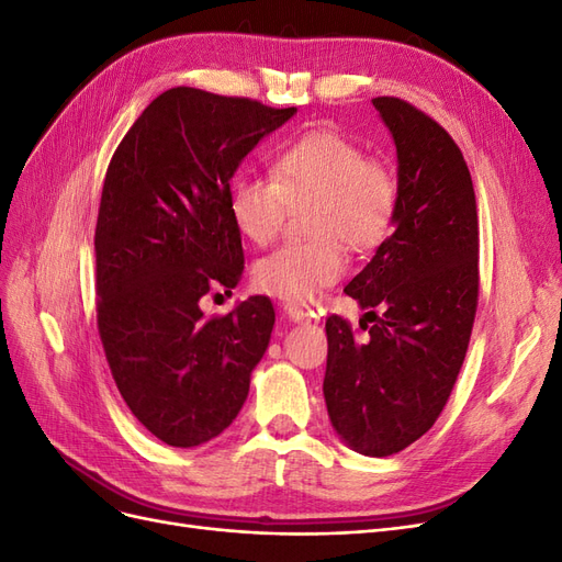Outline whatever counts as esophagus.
Listing matches in <instances>:
<instances>
[{
  "label": "esophagus",
  "instance_id": "1",
  "mask_svg": "<svg viewBox=\"0 0 562 562\" xmlns=\"http://www.w3.org/2000/svg\"><path fill=\"white\" fill-rule=\"evenodd\" d=\"M283 312L293 323H302V326H310V323H314V318L307 312L300 310V307H293V304H285Z\"/></svg>",
  "mask_w": 562,
  "mask_h": 562
}]
</instances>
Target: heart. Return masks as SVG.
I'll use <instances>...</instances> for the list:
<instances>
[{
    "instance_id": "heart-1",
    "label": "heart",
    "mask_w": 562,
    "mask_h": 562,
    "mask_svg": "<svg viewBox=\"0 0 562 562\" xmlns=\"http://www.w3.org/2000/svg\"><path fill=\"white\" fill-rule=\"evenodd\" d=\"M398 176L386 161L335 131H310L277 149L269 180L246 176L229 190V215L248 241L265 246L281 232L288 209L304 206L312 239L285 244L252 267L258 291L310 304L342 279L351 250L380 246L398 213Z\"/></svg>"
}]
</instances>
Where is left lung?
<instances>
[{
    "mask_svg": "<svg viewBox=\"0 0 562 562\" xmlns=\"http://www.w3.org/2000/svg\"><path fill=\"white\" fill-rule=\"evenodd\" d=\"M372 105L396 145L398 213L389 239L345 288L368 310L366 337L342 316L326 321L323 396L351 450L389 457L434 427L464 363L479 304V213L448 131L401 98Z\"/></svg>",
    "mask_w": 562,
    "mask_h": 562,
    "instance_id": "obj_1",
    "label": "left lung"
}]
</instances>
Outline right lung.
Instances as JSON below:
<instances>
[{"mask_svg":"<svg viewBox=\"0 0 562 562\" xmlns=\"http://www.w3.org/2000/svg\"><path fill=\"white\" fill-rule=\"evenodd\" d=\"M295 112L168 89L108 166L95 225L98 333L119 394L166 446L194 448L223 434L269 347V297L252 295L225 316H206L199 300L239 283L229 180Z\"/></svg>","mask_w":562,"mask_h":562,"instance_id":"right-lung-1","label":"right lung"}]
</instances>
